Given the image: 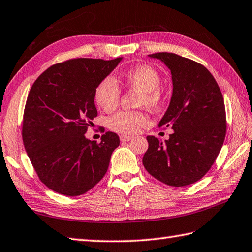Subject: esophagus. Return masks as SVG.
<instances>
[{
	"label": "esophagus",
	"mask_w": 252,
	"mask_h": 252,
	"mask_svg": "<svg viewBox=\"0 0 252 252\" xmlns=\"http://www.w3.org/2000/svg\"><path fill=\"white\" fill-rule=\"evenodd\" d=\"M130 140H132V136H130V135H120L121 142H129Z\"/></svg>",
	"instance_id": "1"
}]
</instances>
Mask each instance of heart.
<instances>
[{
  "instance_id": "obj_1",
  "label": "heart",
  "mask_w": 252,
  "mask_h": 252,
  "mask_svg": "<svg viewBox=\"0 0 252 252\" xmlns=\"http://www.w3.org/2000/svg\"><path fill=\"white\" fill-rule=\"evenodd\" d=\"M160 73L151 65H136L123 74L126 87L140 92L137 105L150 109H158L166 99V92L160 85ZM98 106L106 112L116 109L120 101V88L116 80L107 76L98 83L94 94ZM150 125V118L144 111H119L108 120V126L121 134H135Z\"/></svg>"
}]
</instances>
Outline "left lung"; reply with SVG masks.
I'll use <instances>...</instances> for the list:
<instances>
[{
  "mask_svg": "<svg viewBox=\"0 0 252 252\" xmlns=\"http://www.w3.org/2000/svg\"><path fill=\"white\" fill-rule=\"evenodd\" d=\"M171 72L172 96L159 126H170L169 140L149 135L143 165L154 178L171 187L194 184L214 164L226 135L224 98L202 64L169 52L150 54Z\"/></svg>",
  "mask_w": 252,
  "mask_h": 252,
  "instance_id": "obj_1",
  "label": "left lung"
}]
</instances>
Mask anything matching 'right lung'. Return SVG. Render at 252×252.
Here are the masks:
<instances>
[{
	"mask_svg": "<svg viewBox=\"0 0 252 252\" xmlns=\"http://www.w3.org/2000/svg\"><path fill=\"white\" fill-rule=\"evenodd\" d=\"M121 59H71L47 68L32 84L24 110L23 142L39 179L54 192L84 194L107 172L119 136L108 131L97 143L85 133L97 117L98 83Z\"/></svg>",
	"mask_w": 252,
	"mask_h": 252,
	"instance_id": "add662e5",
	"label": "right lung"
}]
</instances>
